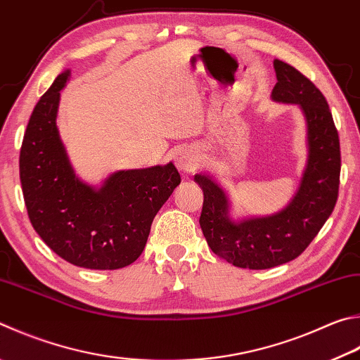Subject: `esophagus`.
Listing matches in <instances>:
<instances>
[{
  "instance_id": "1",
  "label": "esophagus",
  "mask_w": 360,
  "mask_h": 360,
  "mask_svg": "<svg viewBox=\"0 0 360 360\" xmlns=\"http://www.w3.org/2000/svg\"><path fill=\"white\" fill-rule=\"evenodd\" d=\"M176 167H178L182 173H192L193 169L198 167V158L191 151V149H179V151L176 153Z\"/></svg>"
}]
</instances>
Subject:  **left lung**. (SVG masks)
I'll return each instance as SVG.
<instances>
[{"label": "left lung", "instance_id": "1", "mask_svg": "<svg viewBox=\"0 0 360 360\" xmlns=\"http://www.w3.org/2000/svg\"><path fill=\"white\" fill-rule=\"evenodd\" d=\"M277 84L272 99L299 103L309 130V162L296 197L271 217L234 224L221 188L205 174L200 226L211 250L228 263L248 269H269L297 258L321 230L335 207L340 186V140L328 101L309 78L290 64L274 61Z\"/></svg>", "mask_w": 360, "mask_h": 360}]
</instances>
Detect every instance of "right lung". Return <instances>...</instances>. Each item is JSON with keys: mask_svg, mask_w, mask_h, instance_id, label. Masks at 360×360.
<instances>
[{"mask_svg": "<svg viewBox=\"0 0 360 360\" xmlns=\"http://www.w3.org/2000/svg\"><path fill=\"white\" fill-rule=\"evenodd\" d=\"M58 75L32 110L20 149V182L31 225L56 255L86 269H120L140 257L151 224L181 176L173 163L127 169L102 188L75 178L56 129Z\"/></svg>", "mask_w": 360, "mask_h": 360, "instance_id": "1", "label": "right lung"}]
</instances>
